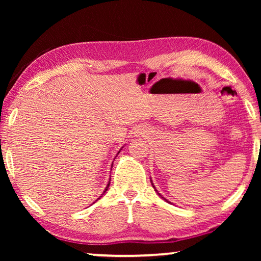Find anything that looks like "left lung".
Segmentation results:
<instances>
[{
    "mask_svg": "<svg viewBox=\"0 0 261 261\" xmlns=\"http://www.w3.org/2000/svg\"><path fill=\"white\" fill-rule=\"evenodd\" d=\"M151 183H152V187H153V188H154V190H155V191H156V193H158V194H159V196H160V197H161V198H162V199H163V200H166V201H167V202H169V201H168V200H167V199H166V198H163V197H162V196H161V194H160V193H159V192H158V190H156V189H155V187H154V184H153V182H152V178H151Z\"/></svg>",
    "mask_w": 261,
    "mask_h": 261,
    "instance_id": "left-lung-1",
    "label": "left lung"
}]
</instances>
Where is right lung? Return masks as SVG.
<instances>
[{
	"instance_id": "add662e5",
	"label": "right lung",
	"mask_w": 261,
	"mask_h": 261,
	"mask_svg": "<svg viewBox=\"0 0 261 261\" xmlns=\"http://www.w3.org/2000/svg\"><path fill=\"white\" fill-rule=\"evenodd\" d=\"M122 148H123V147H122ZM122 148H121V149H122ZM120 152H121V151H118V153H120ZM118 153L116 154V155H118ZM112 167H113V165H112ZM109 184H110V179H109V182H108V184H107V187H106V189H105V191H103V193H102V194H101V196H100V197L98 198V199H100V198H101V197H102V196H103V194H105V192H106V191H107V190H108V188H109ZM98 199H96V200H98ZM96 200H95V201H96Z\"/></svg>"
}]
</instances>
